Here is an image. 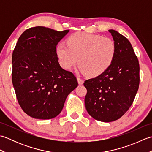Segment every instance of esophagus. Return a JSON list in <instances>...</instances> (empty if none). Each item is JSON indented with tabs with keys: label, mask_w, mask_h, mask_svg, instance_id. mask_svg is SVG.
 <instances>
[{
	"label": "esophagus",
	"mask_w": 152,
	"mask_h": 152,
	"mask_svg": "<svg viewBox=\"0 0 152 152\" xmlns=\"http://www.w3.org/2000/svg\"><path fill=\"white\" fill-rule=\"evenodd\" d=\"M77 80H78V82L80 85L83 84V80L82 78H79V77H78V78H77Z\"/></svg>",
	"instance_id": "obj_1"
}]
</instances>
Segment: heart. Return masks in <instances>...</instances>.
Instances as JSON below:
<instances>
[{"label":"heart","instance_id":"1","mask_svg":"<svg viewBox=\"0 0 152 152\" xmlns=\"http://www.w3.org/2000/svg\"><path fill=\"white\" fill-rule=\"evenodd\" d=\"M56 53L64 69L70 70L79 62L81 72L90 77H96L112 65L116 46L110 38L80 32L70 35L67 44H58Z\"/></svg>","mask_w":152,"mask_h":152}]
</instances>
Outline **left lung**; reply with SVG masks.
Listing matches in <instances>:
<instances>
[{
  "mask_svg": "<svg viewBox=\"0 0 152 152\" xmlns=\"http://www.w3.org/2000/svg\"><path fill=\"white\" fill-rule=\"evenodd\" d=\"M108 31L116 46L114 60L105 72L83 83L87 111L103 122L117 120L128 110L140 83L139 63L130 42L116 31Z\"/></svg>",
  "mask_w": 152,
  "mask_h": 152,
  "instance_id": "8db88e82",
  "label": "left lung"
}]
</instances>
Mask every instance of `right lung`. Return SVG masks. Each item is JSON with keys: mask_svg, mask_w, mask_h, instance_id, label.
<instances>
[{"mask_svg": "<svg viewBox=\"0 0 152 152\" xmlns=\"http://www.w3.org/2000/svg\"><path fill=\"white\" fill-rule=\"evenodd\" d=\"M69 30L38 26L25 30L12 53V83L19 104L27 115L48 119L62 111L78 83L58 62L56 46Z\"/></svg>", "mask_w": 152, "mask_h": 152, "instance_id": "add662e5", "label": "right lung"}]
</instances>
